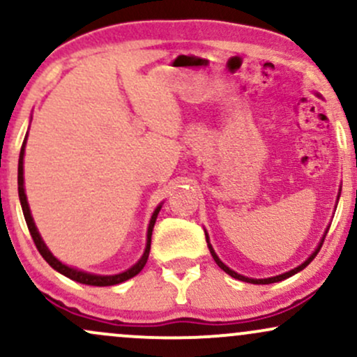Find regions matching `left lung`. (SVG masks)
Returning <instances> with one entry per match:
<instances>
[{"mask_svg":"<svg viewBox=\"0 0 357 357\" xmlns=\"http://www.w3.org/2000/svg\"><path fill=\"white\" fill-rule=\"evenodd\" d=\"M339 196H341V190H339V195H337V199H339ZM327 231H329V227H327V230L324 231V236H322V240L319 241V245H317V248L314 250L312 253H310V257L307 258V260L304 261V264H301L298 265V267H296V268H292V270H289V272H285V273H280V275H275V277H268V278H250V277H245V275H240V273H236L235 270H231L230 267H227V265L223 264V261L220 260L218 258V255H216L215 253V250H213V247H211V243H210V236H208V233L204 231V235H206V243H208V248H210V253H211V257H213V260L216 261V265H218V267L221 268V270H225V272L228 273V275H231L233 278H236V280H241V282H248V284H257V285H267V284H275V282H282V280H285V278H289V277H292V275H296L297 272H301V270H304L307 265L310 264V261L314 260L315 258V255H317L319 253V250H321V247H322V243H324V238H326V235H327Z\"/></svg>","mask_w":357,"mask_h":357,"instance_id":"obj_1","label":"left lung"}]
</instances>
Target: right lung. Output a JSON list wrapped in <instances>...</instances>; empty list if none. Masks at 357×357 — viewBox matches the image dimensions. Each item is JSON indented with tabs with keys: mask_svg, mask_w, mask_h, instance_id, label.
<instances>
[{
	"mask_svg": "<svg viewBox=\"0 0 357 357\" xmlns=\"http://www.w3.org/2000/svg\"><path fill=\"white\" fill-rule=\"evenodd\" d=\"M26 137H28V134H26ZM26 137H24V141H23L22 151H20V159H18V196H20V203H22V210H23V215H24V221H26L28 230H30V235H31V238H33V241H35L36 248H38L40 255H42L45 260L48 261V265H50L52 268H55L56 272H60L61 275L72 278V280L80 282V284H85V285H96V287L117 285V284H122V282L129 280V278L136 277L137 273L141 272L142 268H144V265H146V261H147V257H149L151 235H153V228H154L155 218H158L159 211H161L162 203L159 204L158 208H155L154 213H153V216H151L149 227H147V241H146L144 253H142V257L139 258L137 264H134L132 267L127 268L126 272L116 273V275H96V273L84 272V270L68 267V265L61 264L59 258L53 257V253L50 252V250H48L47 245H45L42 235H40V233H38V228H36V225H35V221H33V216H31L30 206H28L26 195H24V179H23V158H24V146H26Z\"/></svg>",
	"mask_w": 357,
	"mask_h": 357,
	"instance_id": "obj_1",
	"label": "right lung"
}]
</instances>
